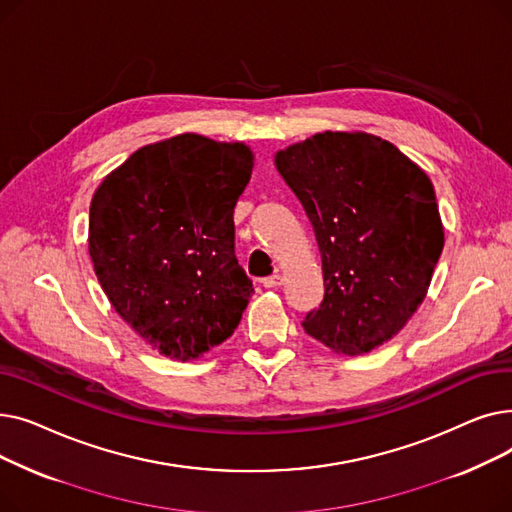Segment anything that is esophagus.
Listing matches in <instances>:
<instances>
[{
    "label": "esophagus",
    "mask_w": 512,
    "mask_h": 512,
    "mask_svg": "<svg viewBox=\"0 0 512 512\" xmlns=\"http://www.w3.org/2000/svg\"><path fill=\"white\" fill-rule=\"evenodd\" d=\"M282 282H284V278L280 276V274H274V276H270V278H263V286L265 288H278V286H282Z\"/></svg>",
    "instance_id": "esophagus-1"
}]
</instances>
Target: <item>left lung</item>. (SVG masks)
<instances>
[{"mask_svg": "<svg viewBox=\"0 0 512 512\" xmlns=\"http://www.w3.org/2000/svg\"><path fill=\"white\" fill-rule=\"evenodd\" d=\"M274 164L313 226L324 303L305 332L344 357L392 340L423 303L444 249L434 184L386 139L326 130L292 143Z\"/></svg>", "mask_w": 512, "mask_h": 512, "instance_id": "8db88e82", "label": "left lung"}]
</instances>
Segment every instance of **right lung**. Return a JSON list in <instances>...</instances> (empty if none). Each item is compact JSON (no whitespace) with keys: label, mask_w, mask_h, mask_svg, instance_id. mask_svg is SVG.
Returning a JSON list of instances; mask_svg holds the SVG:
<instances>
[{"label":"right lung","mask_w":512,"mask_h":512,"mask_svg":"<svg viewBox=\"0 0 512 512\" xmlns=\"http://www.w3.org/2000/svg\"><path fill=\"white\" fill-rule=\"evenodd\" d=\"M253 166L247 143L184 132L137 149L95 188V276L159 355L201 359L240 324L253 284L234 255L232 213Z\"/></svg>","instance_id":"right-lung-1"}]
</instances>
